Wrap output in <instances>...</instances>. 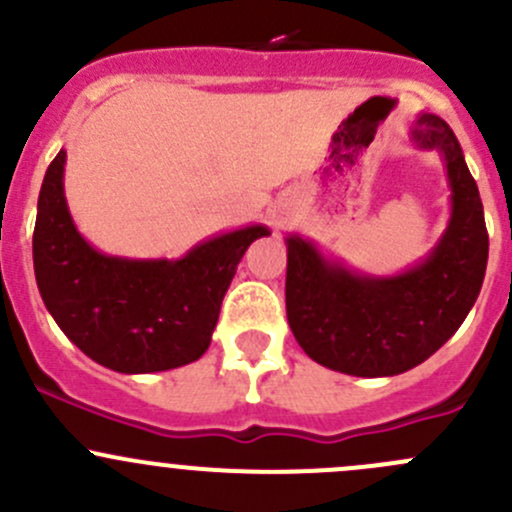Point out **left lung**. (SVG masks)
I'll return each mask as SVG.
<instances>
[{
  "label": "left lung",
  "mask_w": 512,
  "mask_h": 512,
  "mask_svg": "<svg viewBox=\"0 0 512 512\" xmlns=\"http://www.w3.org/2000/svg\"><path fill=\"white\" fill-rule=\"evenodd\" d=\"M418 151H436L451 215L426 257L396 275H366L299 232L287 245V322L309 359L349 376H396L436 354L476 304L488 265L478 185L461 143L436 113L409 128Z\"/></svg>",
  "instance_id": "left-lung-1"
}]
</instances>
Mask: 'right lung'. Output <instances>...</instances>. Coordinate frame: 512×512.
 I'll list each match as a JSON object with an SVG mask.
<instances>
[{"label":"right lung","mask_w":512,"mask_h":512,"mask_svg":"<svg viewBox=\"0 0 512 512\" xmlns=\"http://www.w3.org/2000/svg\"><path fill=\"white\" fill-rule=\"evenodd\" d=\"M64 165L61 148L41 183L32 242L36 285L61 332L118 374H153L200 359L242 255L270 227L218 232L175 260L106 255L71 218Z\"/></svg>","instance_id":"right-lung-1"}]
</instances>
